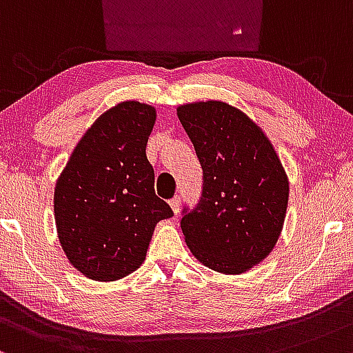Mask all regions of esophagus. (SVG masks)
<instances>
[{"label":"esophagus","instance_id":"esophagus-1","mask_svg":"<svg viewBox=\"0 0 353 353\" xmlns=\"http://www.w3.org/2000/svg\"><path fill=\"white\" fill-rule=\"evenodd\" d=\"M170 207L175 213L180 212V196H173L172 200H170Z\"/></svg>","mask_w":353,"mask_h":353}]
</instances>
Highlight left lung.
Segmentation results:
<instances>
[{
  "label": "left lung",
  "mask_w": 353,
  "mask_h": 353,
  "mask_svg": "<svg viewBox=\"0 0 353 353\" xmlns=\"http://www.w3.org/2000/svg\"><path fill=\"white\" fill-rule=\"evenodd\" d=\"M176 114L192 140L203 190L181 230L205 267L239 275L260 263L282 233L288 178L259 125L225 101L187 103Z\"/></svg>",
  "instance_id": "8db88e82"
}]
</instances>
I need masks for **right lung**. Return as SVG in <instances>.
I'll list each match as a JSON object with an SVG mask.
<instances>
[{
    "label": "right lung",
    "mask_w": 353,
    "mask_h": 353,
    "mask_svg": "<svg viewBox=\"0 0 353 353\" xmlns=\"http://www.w3.org/2000/svg\"><path fill=\"white\" fill-rule=\"evenodd\" d=\"M157 110L140 101L110 108L74 146L54 187V221L70 263L97 282L140 268L153 230L173 216L155 195L146 143Z\"/></svg>",
    "instance_id": "add662e5"
}]
</instances>
